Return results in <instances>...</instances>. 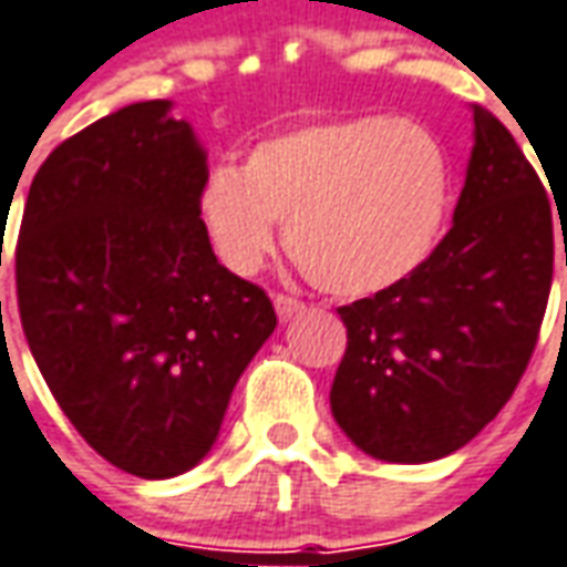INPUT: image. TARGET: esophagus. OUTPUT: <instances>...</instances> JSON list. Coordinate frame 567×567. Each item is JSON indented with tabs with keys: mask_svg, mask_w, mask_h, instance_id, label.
I'll return each instance as SVG.
<instances>
[{
	"mask_svg": "<svg viewBox=\"0 0 567 567\" xmlns=\"http://www.w3.org/2000/svg\"><path fill=\"white\" fill-rule=\"evenodd\" d=\"M272 307H276L279 322H291L295 316L303 312V300H297V297H288V295H276L272 297Z\"/></svg>",
	"mask_w": 567,
	"mask_h": 567,
	"instance_id": "34e87169",
	"label": "esophagus"
}]
</instances>
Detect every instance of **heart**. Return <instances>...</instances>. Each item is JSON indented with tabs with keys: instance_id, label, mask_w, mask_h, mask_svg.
I'll list each match as a JSON object with an SVG mask.
<instances>
[{
	"instance_id": "heart-1",
	"label": "heart",
	"mask_w": 567,
	"mask_h": 567,
	"mask_svg": "<svg viewBox=\"0 0 567 567\" xmlns=\"http://www.w3.org/2000/svg\"><path fill=\"white\" fill-rule=\"evenodd\" d=\"M451 205L449 156L390 116L300 125L202 181L199 220L233 272H255L285 225L288 251L324 291L378 295L433 257Z\"/></svg>"
}]
</instances>
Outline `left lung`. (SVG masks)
Returning a JSON list of instances; mask_svg holds the SVG:
<instances>
[{
    "instance_id": "obj_1",
    "label": "left lung",
    "mask_w": 567,
    "mask_h": 567,
    "mask_svg": "<svg viewBox=\"0 0 567 567\" xmlns=\"http://www.w3.org/2000/svg\"><path fill=\"white\" fill-rule=\"evenodd\" d=\"M567 264V245H565ZM553 285V215L540 177L488 110L454 224L405 282L340 307L347 352L331 414L386 463H430L488 426L532 359Z\"/></svg>"
}]
</instances>
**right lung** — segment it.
<instances>
[{
	"mask_svg": "<svg viewBox=\"0 0 567 567\" xmlns=\"http://www.w3.org/2000/svg\"><path fill=\"white\" fill-rule=\"evenodd\" d=\"M172 101L63 141L35 172L18 307L49 390L101 457L172 478L215 449L229 395L276 328L270 297L217 264L208 153Z\"/></svg>",
	"mask_w": 567,
	"mask_h": 567,
	"instance_id": "obj_1",
	"label": "right lung"
}]
</instances>
